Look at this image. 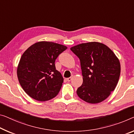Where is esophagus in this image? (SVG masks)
Here are the masks:
<instances>
[{
    "label": "esophagus",
    "mask_w": 134,
    "mask_h": 134,
    "mask_svg": "<svg viewBox=\"0 0 134 134\" xmlns=\"http://www.w3.org/2000/svg\"><path fill=\"white\" fill-rule=\"evenodd\" d=\"M72 77H69V78H68L66 79V80L68 81H71L72 80Z\"/></svg>",
    "instance_id": "34e87169"
}]
</instances>
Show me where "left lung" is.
<instances>
[{
	"instance_id": "1",
	"label": "left lung",
	"mask_w": 134,
	"mask_h": 134,
	"mask_svg": "<svg viewBox=\"0 0 134 134\" xmlns=\"http://www.w3.org/2000/svg\"><path fill=\"white\" fill-rule=\"evenodd\" d=\"M80 60L83 82L77 88L84 101L97 104L108 97L116 88L120 64L112 50L102 43H83L71 48Z\"/></svg>"
}]
</instances>
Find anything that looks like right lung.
Masks as SVG:
<instances>
[{"label": "right lung", "instance_id": "add662e5", "mask_svg": "<svg viewBox=\"0 0 134 134\" xmlns=\"http://www.w3.org/2000/svg\"><path fill=\"white\" fill-rule=\"evenodd\" d=\"M66 49L63 45L41 41L24 51L17 68V77L29 96L39 101H46L57 95L63 78L55 69V61Z\"/></svg>", "mask_w": 134, "mask_h": 134}]
</instances>
